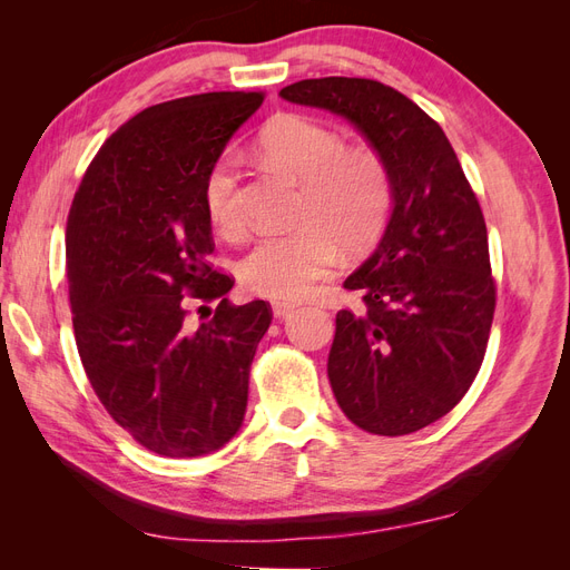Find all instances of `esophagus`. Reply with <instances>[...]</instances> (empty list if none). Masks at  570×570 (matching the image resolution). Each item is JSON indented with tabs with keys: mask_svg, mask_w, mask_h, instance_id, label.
<instances>
[{
	"mask_svg": "<svg viewBox=\"0 0 570 570\" xmlns=\"http://www.w3.org/2000/svg\"><path fill=\"white\" fill-rule=\"evenodd\" d=\"M271 308H273V316L275 318H285V316H289L292 312H295L297 304L295 302H273Z\"/></svg>",
	"mask_w": 570,
	"mask_h": 570,
	"instance_id": "1",
	"label": "esophagus"
}]
</instances>
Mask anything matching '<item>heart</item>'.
Here are the masks:
<instances>
[{"label": "heart", "mask_w": 570, "mask_h": 570, "mask_svg": "<svg viewBox=\"0 0 570 570\" xmlns=\"http://www.w3.org/2000/svg\"><path fill=\"white\" fill-rule=\"evenodd\" d=\"M266 161L302 183L297 228L258 237L239 258L237 278L252 295L304 297L340 258V245L361 252L381 237L392 212V178L383 159L347 149L342 135L306 116H278L258 135ZM204 206L220 233L243 228L239 170L233 154L206 174Z\"/></svg>", "instance_id": "1"}]
</instances>
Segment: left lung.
Wrapping results in <instances>:
<instances>
[{"mask_svg": "<svg viewBox=\"0 0 570 570\" xmlns=\"http://www.w3.org/2000/svg\"><path fill=\"white\" fill-rule=\"evenodd\" d=\"M281 97L350 120L390 170L381 243L344 281L366 312H337L327 377L361 430L416 433L461 402L488 350L494 281L480 204L444 130L394 88L333 76Z\"/></svg>", "mask_w": 570, "mask_h": 570, "instance_id": "1", "label": "left lung"}]
</instances>
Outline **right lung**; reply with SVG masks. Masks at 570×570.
Masks as SVG:
<instances>
[{"mask_svg": "<svg viewBox=\"0 0 570 570\" xmlns=\"http://www.w3.org/2000/svg\"><path fill=\"white\" fill-rule=\"evenodd\" d=\"M262 92H206L149 107L101 145L66 223V278L82 368L111 419L147 450L193 459L243 428L249 366L271 325L235 306L214 271L204 180ZM185 291L216 301L197 332Z\"/></svg>", "mask_w": 570, "mask_h": 570, "instance_id": "add662e5", "label": "right lung"}]
</instances>
